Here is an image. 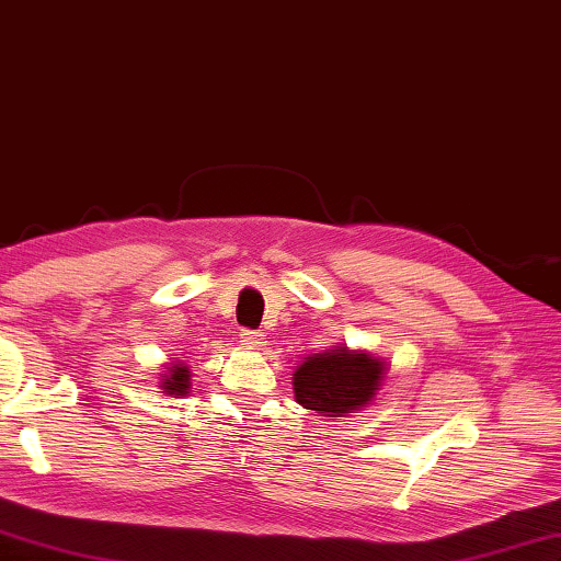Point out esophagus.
<instances>
[{"label": "esophagus", "mask_w": 561, "mask_h": 561, "mask_svg": "<svg viewBox=\"0 0 561 561\" xmlns=\"http://www.w3.org/2000/svg\"><path fill=\"white\" fill-rule=\"evenodd\" d=\"M239 340L244 342L247 346H263V344H266V342H263V340H266V334L256 332V330H241Z\"/></svg>", "instance_id": "obj_1"}]
</instances>
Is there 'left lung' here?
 <instances>
[{
    "label": "left lung",
    "instance_id": "obj_1",
    "mask_svg": "<svg viewBox=\"0 0 561 561\" xmlns=\"http://www.w3.org/2000/svg\"><path fill=\"white\" fill-rule=\"evenodd\" d=\"M383 374L386 362L380 358L336 346L308 356L295 368V400L302 408L322 412V417H346V412L371 403Z\"/></svg>",
    "mask_w": 561,
    "mask_h": 561
}]
</instances>
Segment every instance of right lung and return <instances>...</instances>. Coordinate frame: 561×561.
<instances>
[{
  "instance_id": "add662e5",
  "label": "right lung",
  "mask_w": 561,
  "mask_h": 561,
  "mask_svg": "<svg viewBox=\"0 0 561 561\" xmlns=\"http://www.w3.org/2000/svg\"><path fill=\"white\" fill-rule=\"evenodd\" d=\"M161 390L165 396H187L190 368L183 362H173L161 378Z\"/></svg>"
}]
</instances>
